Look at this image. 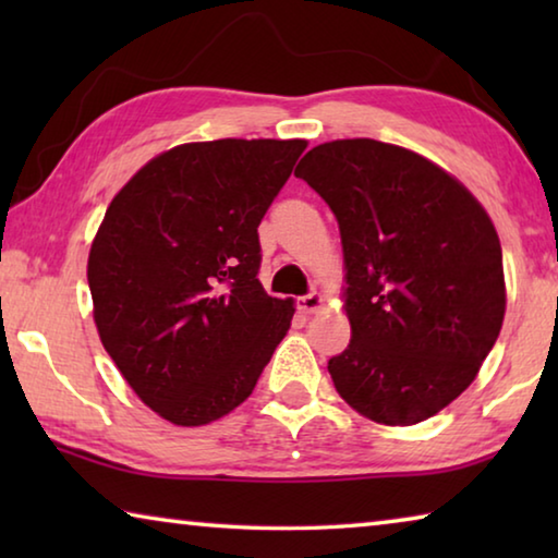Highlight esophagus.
Instances as JSON below:
<instances>
[{
	"label": "esophagus",
	"mask_w": 558,
	"mask_h": 558,
	"mask_svg": "<svg viewBox=\"0 0 558 558\" xmlns=\"http://www.w3.org/2000/svg\"><path fill=\"white\" fill-rule=\"evenodd\" d=\"M323 305H325V298L319 295V292H310V295L298 298V310L305 315L317 313V310H323Z\"/></svg>",
	"instance_id": "1"
}]
</instances>
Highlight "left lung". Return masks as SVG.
I'll list each match as a JSON object with an SVG mask.
<instances>
[{"label":"left lung","mask_w":558,"mask_h":558,"mask_svg":"<svg viewBox=\"0 0 558 558\" xmlns=\"http://www.w3.org/2000/svg\"><path fill=\"white\" fill-rule=\"evenodd\" d=\"M295 177L342 235L352 339L329 359L366 418L413 426L475 381L505 319L502 248L480 202L446 169L379 140L310 149Z\"/></svg>","instance_id":"8db88e82"}]
</instances>
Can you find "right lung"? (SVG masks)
Listing matches in <instances>:
<instances>
[{
  "mask_svg": "<svg viewBox=\"0 0 558 558\" xmlns=\"http://www.w3.org/2000/svg\"><path fill=\"white\" fill-rule=\"evenodd\" d=\"M305 140L162 153L110 202L88 256L100 342L140 399L206 426L248 399L295 315L258 280V226Z\"/></svg>",
  "mask_w": 558,
  "mask_h": 558,
  "instance_id": "obj_1",
  "label": "right lung"
}]
</instances>
